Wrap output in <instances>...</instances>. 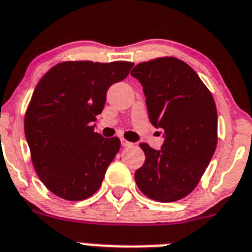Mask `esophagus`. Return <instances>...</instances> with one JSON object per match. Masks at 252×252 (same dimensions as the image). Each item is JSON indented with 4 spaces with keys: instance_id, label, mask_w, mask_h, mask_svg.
Returning a JSON list of instances; mask_svg holds the SVG:
<instances>
[{
    "instance_id": "obj_1",
    "label": "esophagus",
    "mask_w": 252,
    "mask_h": 252,
    "mask_svg": "<svg viewBox=\"0 0 252 252\" xmlns=\"http://www.w3.org/2000/svg\"><path fill=\"white\" fill-rule=\"evenodd\" d=\"M120 142H122V146H124V147H128V146H132L133 143L129 142L128 139L126 138H120Z\"/></svg>"
}]
</instances>
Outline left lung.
I'll return each mask as SVG.
<instances>
[{
    "label": "left lung",
    "instance_id": "8db88e82",
    "mask_svg": "<svg viewBox=\"0 0 252 252\" xmlns=\"http://www.w3.org/2000/svg\"><path fill=\"white\" fill-rule=\"evenodd\" d=\"M130 74L142 84L150 122L165 137L161 150L139 145L146 158L134 179L149 198L178 201L196 188L217 149L215 101L196 71L179 59L145 61Z\"/></svg>",
    "mask_w": 252,
    "mask_h": 252
}]
</instances>
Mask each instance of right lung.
Masks as SVG:
<instances>
[{
  "instance_id": "obj_1",
  "label": "right lung",
  "mask_w": 252,
  "mask_h": 252,
  "mask_svg": "<svg viewBox=\"0 0 252 252\" xmlns=\"http://www.w3.org/2000/svg\"><path fill=\"white\" fill-rule=\"evenodd\" d=\"M133 65L64 61L38 82L25 113V138L37 175L59 197L80 201L100 188L120 139L103 138L92 123L102 113L109 87Z\"/></svg>"
}]
</instances>
